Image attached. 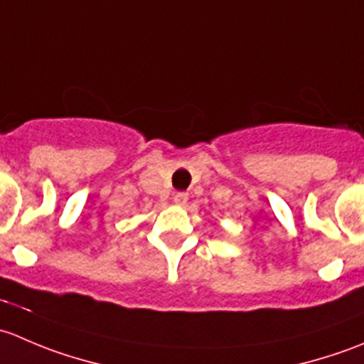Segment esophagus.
Returning <instances> with one entry per match:
<instances>
[{"instance_id":"34e87169","label":"esophagus","mask_w":364,"mask_h":364,"mask_svg":"<svg viewBox=\"0 0 364 364\" xmlns=\"http://www.w3.org/2000/svg\"><path fill=\"white\" fill-rule=\"evenodd\" d=\"M174 203L178 205H186V203H188V193H186V192H176L174 193Z\"/></svg>"}]
</instances>
